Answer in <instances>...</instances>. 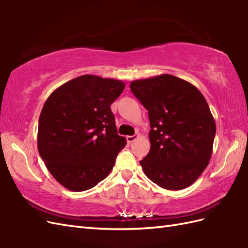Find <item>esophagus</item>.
<instances>
[{"label": "esophagus", "instance_id": "obj_1", "mask_svg": "<svg viewBox=\"0 0 248 248\" xmlns=\"http://www.w3.org/2000/svg\"><path fill=\"white\" fill-rule=\"evenodd\" d=\"M138 138H139V134H134L132 136H127V141L129 144H131V143H133V141Z\"/></svg>", "mask_w": 248, "mask_h": 248}]
</instances>
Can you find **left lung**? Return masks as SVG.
<instances>
[{"label":"left lung","mask_w":248,"mask_h":248,"mask_svg":"<svg viewBox=\"0 0 248 248\" xmlns=\"http://www.w3.org/2000/svg\"><path fill=\"white\" fill-rule=\"evenodd\" d=\"M130 88L150 121V150L140 162L145 175L170 191L192 186L211 159L217 131L202 93L171 75L135 80Z\"/></svg>","instance_id":"obj_1"}]
</instances>
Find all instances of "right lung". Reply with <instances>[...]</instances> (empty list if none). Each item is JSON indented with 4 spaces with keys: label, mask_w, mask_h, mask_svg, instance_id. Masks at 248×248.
Segmentation results:
<instances>
[{
    "label": "right lung",
    "mask_w": 248,
    "mask_h": 248,
    "mask_svg": "<svg viewBox=\"0 0 248 248\" xmlns=\"http://www.w3.org/2000/svg\"><path fill=\"white\" fill-rule=\"evenodd\" d=\"M124 86L120 80L84 75L62 84L46 99L37 147L48 170L64 187L86 191L113 170L127 141L117 134L110 104Z\"/></svg>",
    "instance_id": "1"
}]
</instances>
